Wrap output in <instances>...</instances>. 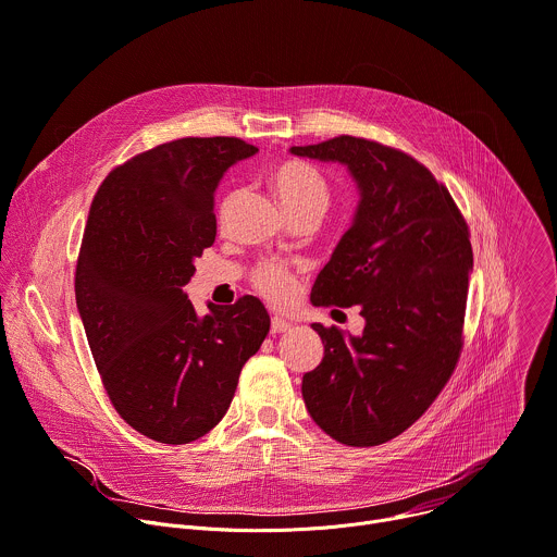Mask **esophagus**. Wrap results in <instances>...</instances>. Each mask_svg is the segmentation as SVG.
<instances>
[{
  "instance_id": "esophagus-1",
  "label": "esophagus",
  "mask_w": 557,
  "mask_h": 557,
  "mask_svg": "<svg viewBox=\"0 0 557 557\" xmlns=\"http://www.w3.org/2000/svg\"><path fill=\"white\" fill-rule=\"evenodd\" d=\"M292 329V322H287V320H283V318H278V315H274L272 318V324H270V333L274 336V333H285V331H289Z\"/></svg>"
}]
</instances>
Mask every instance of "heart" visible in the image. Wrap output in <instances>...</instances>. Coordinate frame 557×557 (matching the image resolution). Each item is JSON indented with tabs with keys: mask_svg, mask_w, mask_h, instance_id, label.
Segmentation results:
<instances>
[{
	"mask_svg": "<svg viewBox=\"0 0 557 557\" xmlns=\"http://www.w3.org/2000/svg\"><path fill=\"white\" fill-rule=\"evenodd\" d=\"M272 188L278 195L285 210L292 214L302 208H322L329 201V188L324 177L302 160L281 162L272 173ZM233 195L219 206V219L231 210ZM255 289L272 305H287L298 292V274L278 261H265L252 272Z\"/></svg>",
	"mask_w": 557,
	"mask_h": 557,
	"instance_id": "1",
	"label": "heart"
}]
</instances>
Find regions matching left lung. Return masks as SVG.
Segmentation results:
<instances>
[{
    "mask_svg": "<svg viewBox=\"0 0 557 557\" xmlns=\"http://www.w3.org/2000/svg\"><path fill=\"white\" fill-rule=\"evenodd\" d=\"M292 153L347 164L362 197L311 302L360 305L367 326L345 338L311 324L324 358L302 375V399L331 438L380 446L430 408L461 358L474 263L468 221L450 190L395 147L338 136Z\"/></svg>",
    "mask_w": 557,
    "mask_h": 557,
    "instance_id": "left-lung-1",
    "label": "left lung"
}]
</instances>
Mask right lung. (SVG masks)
Wrapping results in <instances>:
<instances>
[{
    "instance_id": "right-lung-1",
    "label": "right lung",
    "mask_w": 557,
    "mask_h": 557,
    "mask_svg": "<svg viewBox=\"0 0 557 557\" xmlns=\"http://www.w3.org/2000/svg\"><path fill=\"white\" fill-rule=\"evenodd\" d=\"M257 151L228 136L171 140L119 164L89 206L74 274L85 336L111 406L169 446L221 421L270 331L255 296L199 318L182 292L214 244L221 175Z\"/></svg>"
}]
</instances>
